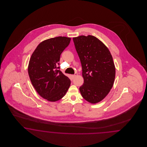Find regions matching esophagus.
<instances>
[{"label":"esophagus","mask_w":147,"mask_h":147,"mask_svg":"<svg viewBox=\"0 0 147 147\" xmlns=\"http://www.w3.org/2000/svg\"><path fill=\"white\" fill-rule=\"evenodd\" d=\"M78 75V74L76 73L74 74H73V75H72V77L73 78H74L75 77H76V76H77Z\"/></svg>","instance_id":"obj_1"}]
</instances>
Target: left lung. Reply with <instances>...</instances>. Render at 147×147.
<instances>
[{
    "instance_id": "obj_1",
    "label": "left lung",
    "mask_w": 147,
    "mask_h": 147,
    "mask_svg": "<svg viewBox=\"0 0 147 147\" xmlns=\"http://www.w3.org/2000/svg\"><path fill=\"white\" fill-rule=\"evenodd\" d=\"M73 40L84 79L80 93L88 102L96 103L107 96L114 84L115 67L111 54L95 36H81Z\"/></svg>"
}]
</instances>
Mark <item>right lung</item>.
<instances>
[{
  "mask_svg": "<svg viewBox=\"0 0 147 147\" xmlns=\"http://www.w3.org/2000/svg\"><path fill=\"white\" fill-rule=\"evenodd\" d=\"M71 38L58 36L40 43L32 54L28 73L37 93L47 100L55 102L63 98L71 80L59 70L60 55Z\"/></svg>",
  "mask_w": 147,
  "mask_h": 147,
  "instance_id": "obj_1",
  "label": "right lung"
}]
</instances>
